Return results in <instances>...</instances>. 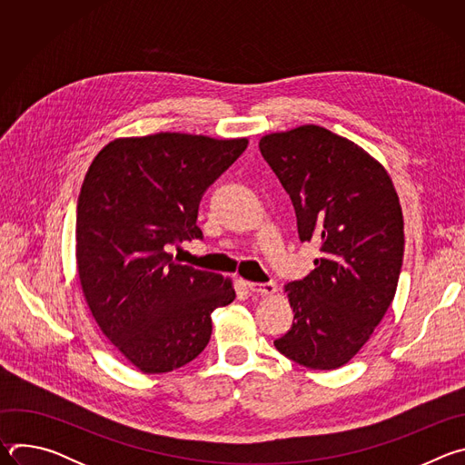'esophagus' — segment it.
<instances>
[{"instance_id":"esophagus-1","label":"esophagus","mask_w":465,"mask_h":465,"mask_svg":"<svg viewBox=\"0 0 465 465\" xmlns=\"http://www.w3.org/2000/svg\"><path fill=\"white\" fill-rule=\"evenodd\" d=\"M246 287L253 292V294H261V296H272L276 291H278V287H276V283H246Z\"/></svg>"}]
</instances>
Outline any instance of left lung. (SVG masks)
Returning a JSON list of instances; mask_svg holds the SVG:
<instances>
[{"instance_id":"1","label":"left lung","mask_w":465,"mask_h":465,"mask_svg":"<svg viewBox=\"0 0 465 465\" xmlns=\"http://www.w3.org/2000/svg\"><path fill=\"white\" fill-rule=\"evenodd\" d=\"M259 151L291 194L300 239L322 252L309 276L285 285L294 322L274 346L300 366L337 370L393 302L405 250L400 196L381 162L318 124L272 132Z\"/></svg>"}]
</instances>
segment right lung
Listing matches in <instances>:
<instances>
[{
	"mask_svg": "<svg viewBox=\"0 0 465 465\" xmlns=\"http://www.w3.org/2000/svg\"><path fill=\"white\" fill-rule=\"evenodd\" d=\"M246 147L158 132L110 142L88 167L75 226L83 294L103 335L143 373L201 355L212 312L235 300L230 278L176 262L167 248L203 237L201 196Z\"/></svg>",
	"mask_w": 465,
	"mask_h": 465,
	"instance_id": "obj_1",
	"label": "right lung"
}]
</instances>
